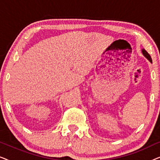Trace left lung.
<instances>
[{
	"label": "left lung",
	"instance_id": "8db88e82",
	"mask_svg": "<svg viewBox=\"0 0 160 160\" xmlns=\"http://www.w3.org/2000/svg\"><path fill=\"white\" fill-rule=\"evenodd\" d=\"M142 53H143V54L144 57H145L146 58H147L148 60L150 61V62H152V58H151V56L149 55V54H148V52H146V50L144 49H142Z\"/></svg>",
	"mask_w": 160,
	"mask_h": 160
}]
</instances>
